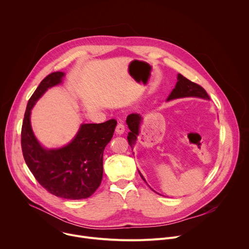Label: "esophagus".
<instances>
[{"mask_svg":"<svg viewBox=\"0 0 249 249\" xmlns=\"http://www.w3.org/2000/svg\"><path fill=\"white\" fill-rule=\"evenodd\" d=\"M124 131H125V125L121 121H119L117 126H116V133L121 135V134L124 133Z\"/></svg>","mask_w":249,"mask_h":249,"instance_id":"esophagus-1","label":"esophagus"}]
</instances>
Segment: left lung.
Masks as SVG:
<instances>
[{"label": "left lung", "mask_w": 249, "mask_h": 249, "mask_svg": "<svg viewBox=\"0 0 249 249\" xmlns=\"http://www.w3.org/2000/svg\"><path fill=\"white\" fill-rule=\"evenodd\" d=\"M190 96L200 97V98H204V99H210V96L208 95L206 90L201 86L189 81L188 79L183 77L181 74H178V76H177L176 86L172 89L169 96L167 97V100L180 98V97H190ZM142 119L143 118H142V116L138 113H132L127 116L126 123L130 129L127 139H128V143L132 149H133L134 145L136 144L137 136L139 135ZM139 173H140V171H139ZM140 175L142 178H143V180H145L144 176L141 173H140Z\"/></svg>", "instance_id": "8db88e82"}]
</instances>
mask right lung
<instances>
[{
	"label": "right lung",
	"mask_w": 249,
	"mask_h": 249,
	"mask_svg": "<svg viewBox=\"0 0 249 249\" xmlns=\"http://www.w3.org/2000/svg\"><path fill=\"white\" fill-rule=\"evenodd\" d=\"M64 76L63 72L49 74L29 98L21 127V150L25 163L43 188L60 198L80 200L91 196L101 183L103 151L113 136L117 121L82 124L67 146L44 149L32 132L31 109L48 89L62 82Z\"/></svg>",
	"instance_id": "right-lung-1"
}]
</instances>
